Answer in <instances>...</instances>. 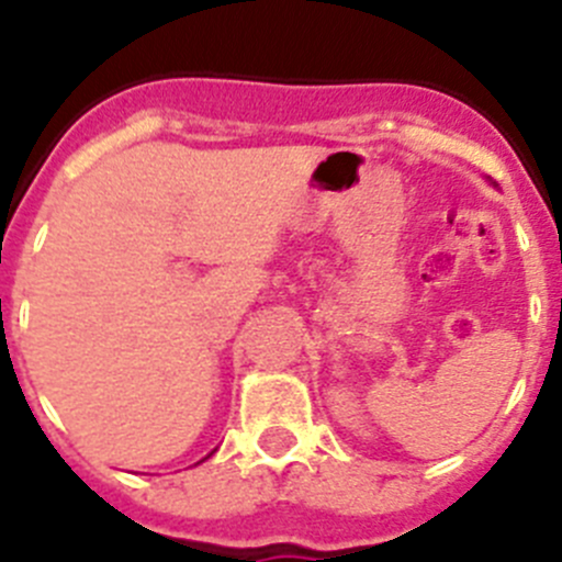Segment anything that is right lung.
I'll list each match as a JSON object with an SVG mask.
<instances>
[{"mask_svg":"<svg viewBox=\"0 0 562 562\" xmlns=\"http://www.w3.org/2000/svg\"><path fill=\"white\" fill-rule=\"evenodd\" d=\"M212 457V453H206V457L204 459H210ZM204 459H201V462H204ZM195 464H199V462H195Z\"/></svg>","mask_w":562,"mask_h":562,"instance_id":"obj_1","label":"right lung"}]
</instances>
